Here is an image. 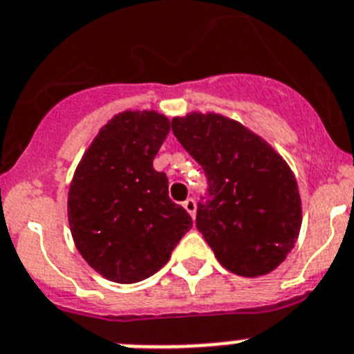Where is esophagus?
I'll return each instance as SVG.
<instances>
[{
  "instance_id": "obj_1",
  "label": "esophagus",
  "mask_w": 354,
  "mask_h": 354,
  "mask_svg": "<svg viewBox=\"0 0 354 354\" xmlns=\"http://www.w3.org/2000/svg\"><path fill=\"white\" fill-rule=\"evenodd\" d=\"M183 208H185V210L189 212L192 217H194V215H196V201H194V199H192V198L185 199V201H183Z\"/></svg>"
}]
</instances>
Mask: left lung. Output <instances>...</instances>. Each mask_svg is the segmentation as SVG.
<instances>
[{
	"mask_svg": "<svg viewBox=\"0 0 354 354\" xmlns=\"http://www.w3.org/2000/svg\"><path fill=\"white\" fill-rule=\"evenodd\" d=\"M174 137L207 176L196 228L224 269L262 276L290 253L301 228L296 178L260 137L217 113L171 122Z\"/></svg>",
	"mask_w": 354,
	"mask_h": 354,
	"instance_id": "8db88e82",
	"label": "left lung"
}]
</instances>
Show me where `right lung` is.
I'll list each match as a JSON object with an SVG mask.
<instances>
[{
  "label": "right lung",
  "mask_w": 354,
  "mask_h": 354,
  "mask_svg": "<svg viewBox=\"0 0 354 354\" xmlns=\"http://www.w3.org/2000/svg\"><path fill=\"white\" fill-rule=\"evenodd\" d=\"M165 115L122 112L104 124L76 169L67 199L75 244L88 266L115 283H137L169 262L192 228L169 199L153 160L169 133Z\"/></svg>",
  "instance_id": "add662e5"
}]
</instances>
